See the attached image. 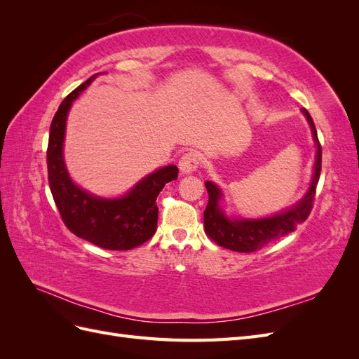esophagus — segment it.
<instances>
[{
    "mask_svg": "<svg viewBox=\"0 0 359 359\" xmlns=\"http://www.w3.org/2000/svg\"><path fill=\"white\" fill-rule=\"evenodd\" d=\"M178 166L182 173H193L199 166V154L194 153V151L186 153L180 158Z\"/></svg>",
    "mask_w": 359,
    "mask_h": 359,
    "instance_id": "obj_1",
    "label": "esophagus"
}]
</instances>
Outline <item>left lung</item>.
<instances>
[{
    "mask_svg": "<svg viewBox=\"0 0 359 359\" xmlns=\"http://www.w3.org/2000/svg\"><path fill=\"white\" fill-rule=\"evenodd\" d=\"M304 116L307 118L310 124L314 144H316V161H314V170L310 187L298 203L290 208L281 211L278 214L264 217V219H238V217H227L224 210L220 206L223 199V193L217 184L206 181L205 187L208 191V205L203 211V224L205 233L219 245L233 250L240 253H250L265 247L271 241L285 236L297 229V226L307 220L310 211L313 208L314 194H316V186L320 177L322 169V148L318 139L316 127L307 109H301Z\"/></svg>",
    "mask_w": 359,
    "mask_h": 359,
    "instance_id": "obj_1",
    "label": "left lung"
}]
</instances>
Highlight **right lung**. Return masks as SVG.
I'll list each match as a JSON object with an SVG mask.
<instances>
[{
	"label": "right lung",
	"instance_id": "1",
	"mask_svg": "<svg viewBox=\"0 0 359 359\" xmlns=\"http://www.w3.org/2000/svg\"><path fill=\"white\" fill-rule=\"evenodd\" d=\"M91 76L64 99L52 119L48 144V178L53 201L67 229L106 250H130L147 243L157 231V196L166 182L177 180L178 168L169 165L149 173L124 196H94L72 181L62 147L72 103L95 79Z\"/></svg>",
	"mask_w": 359,
	"mask_h": 359
}]
</instances>
